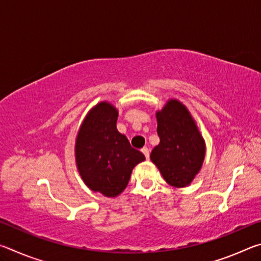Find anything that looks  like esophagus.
<instances>
[{
    "instance_id": "esophagus-1",
    "label": "esophagus",
    "mask_w": 261,
    "mask_h": 261,
    "mask_svg": "<svg viewBox=\"0 0 261 261\" xmlns=\"http://www.w3.org/2000/svg\"><path fill=\"white\" fill-rule=\"evenodd\" d=\"M141 152H143L145 158H146L147 160H148V159H149V149L147 147H144L143 149H141Z\"/></svg>"
}]
</instances>
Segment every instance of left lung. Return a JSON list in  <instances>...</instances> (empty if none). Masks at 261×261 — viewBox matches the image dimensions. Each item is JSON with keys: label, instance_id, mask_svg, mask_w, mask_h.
I'll use <instances>...</instances> for the list:
<instances>
[{"label": "left lung", "instance_id": "obj_1", "mask_svg": "<svg viewBox=\"0 0 261 261\" xmlns=\"http://www.w3.org/2000/svg\"><path fill=\"white\" fill-rule=\"evenodd\" d=\"M160 144L153 148L151 160L166 182L184 188L199 173L205 159V140L185 106L178 100L168 101L156 112Z\"/></svg>", "mask_w": 261, "mask_h": 261}]
</instances>
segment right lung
Wrapping results in <instances>:
<instances>
[{
  "label": "right lung",
  "mask_w": 261,
  "mask_h": 261,
  "mask_svg": "<svg viewBox=\"0 0 261 261\" xmlns=\"http://www.w3.org/2000/svg\"><path fill=\"white\" fill-rule=\"evenodd\" d=\"M117 109L102 101L92 108L76 138V163L79 174L94 192L114 198L124 191L132 169L145 160L117 131Z\"/></svg>",
  "instance_id": "add662e5"
}]
</instances>
